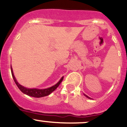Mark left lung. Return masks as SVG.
<instances>
[{"label": "left lung", "instance_id": "left-lung-1", "mask_svg": "<svg viewBox=\"0 0 127 127\" xmlns=\"http://www.w3.org/2000/svg\"><path fill=\"white\" fill-rule=\"evenodd\" d=\"M84 95H85V96H86V97H87V98H88V99H91V97H89V96H87V95L84 94Z\"/></svg>", "mask_w": 127, "mask_h": 127}]
</instances>
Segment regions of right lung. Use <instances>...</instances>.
I'll list each match as a JSON object with an SVG mask.
<instances>
[{
    "mask_svg": "<svg viewBox=\"0 0 127 127\" xmlns=\"http://www.w3.org/2000/svg\"><path fill=\"white\" fill-rule=\"evenodd\" d=\"M11 68V72H12V77H13V80H14L15 82L17 84V87H18L20 90L22 91L23 93L25 94L28 95L29 96L34 97H42L46 96V95H48L49 94L51 93V92H53L56 88L59 86V85L61 84V82H62L63 79V77H61V79H60V81L58 82L56 84H55V86H52L51 87H49V88L45 89H28L26 88V87H23L22 85L20 84L16 80L15 77L13 73V70H12V66L10 67Z\"/></svg>",
    "mask_w": 127,
    "mask_h": 127,
    "instance_id": "obj_1",
    "label": "right lung"
}]
</instances>
